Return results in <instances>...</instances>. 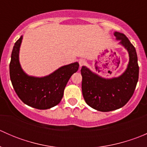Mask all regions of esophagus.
Masks as SVG:
<instances>
[{
	"mask_svg": "<svg viewBox=\"0 0 147 147\" xmlns=\"http://www.w3.org/2000/svg\"><path fill=\"white\" fill-rule=\"evenodd\" d=\"M79 64H80V67H82L83 65L86 64V61L84 60H80L79 61Z\"/></svg>",
	"mask_w": 147,
	"mask_h": 147,
	"instance_id": "1",
	"label": "esophagus"
}]
</instances>
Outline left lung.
I'll return each instance as SVG.
<instances>
[{"mask_svg":"<svg viewBox=\"0 0 147 147\" xmlns=\"http://www.w3.org/2000/svg\"><path fill=\"white\" fill-rule=\"evenodd\" d=\"M117 40L129 52V63L125 72L119 78L104 79L86 67L81 69L82 91L86 103L100 112L119 109L132 97L139 79V65L135 47L122 33L115 32Z\"/></svg>","mask_w":147,"mask_h":147,"instance_id":"8db88e82","label":"left lung"}]
</instances>
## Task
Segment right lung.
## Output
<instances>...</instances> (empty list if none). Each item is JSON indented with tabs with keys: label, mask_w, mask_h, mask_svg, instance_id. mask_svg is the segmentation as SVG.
<instances>
[{
	"label": "right lung",
	"mask_w": 147,
	"mask_h": 147,
	"mask_svg": "<svg viewBox=\"0 0 147 147\" xmlns=\"http://www.w3.org/2000/svg\"><path fill=\"white\" fill-rule=\"evenodd\" d=\"M23 36L13 46L10 63V78L19 98L25 104L38 109H47L58 105L63 97L65 87L72 74L79 68V63L61 67L48 76H28L22 69L18 60Z\"/></svg>",
	"instance_id": "right-lung-1"
}]
</instances>
